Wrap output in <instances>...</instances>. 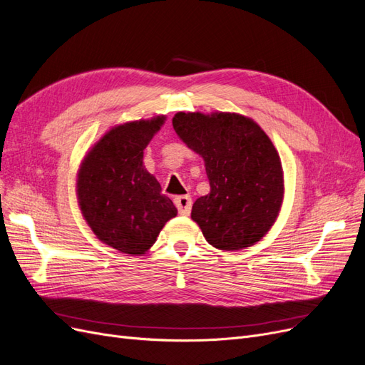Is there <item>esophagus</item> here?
<instances>
[{
	"label": "esophagus",
	"instance_id": "esophagus-1",
	"mask_svg": "<svg viewBox=\"0 0 365 365\" xmlns=\"http://www.w3.org/2000/svg\"><path fill=\"white\" fill-rule=\"evenodd\" d=\"M174 205L179 209L180 215H190L192 209V200L190 195H179L174 198Z\"/></svg>",
	"mask_w": 365,
	"mask_h": 365
}]
</instances>
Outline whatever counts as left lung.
I'll list each match as a JSON object with an SVG mask.
<instances>
[{
    "instance_id": "1",
    "label": "left lung",
    "mask_w": 365,
    "mask_h": 365,
    "mask_svg": "<svg viewBox=\"0 0 365 365\" xmlns=\"http://www.w3.org/2000/svg\"><path fill=\"white\" fill-rule=\"evenodd\" d=\"M173 128L205 160L210 192L197 198L191 218L206 240L222 251L257 244L284 198V173L271 138L237 113H178Z\"/></svg>"
}]
</instances>
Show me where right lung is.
Masks as SVG:
<instances>
[{"instance_id":"1","label":"right lung","mask_w":365,"mask_h":365,"mask_svg":"<svg viewBox=\"0 0 365 365\" xmlns=\"http://www.w3.org/2000/svg\"><path fill=\"white\" fill-rule=\"evenodd\" d=\"M165 118L156 115L115 125L81 160L76 174L81 213L96 237L120 252L145 254L178 215L143 164L144 148Z\"/></svg>"}]
</instances>
